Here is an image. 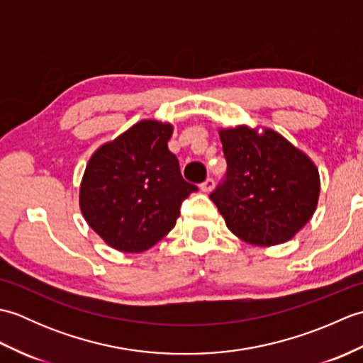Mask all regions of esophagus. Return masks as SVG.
Wrapping results in <instances>:
<instances>
[{
  "label": "esophagus",
  "mask_w": 363,
  "mask_h": 363,
  "mask_svg": "<svg viewBox=\"0 0 363 363\" xmlns=\"http://www.w3.org/2000/svg\"><path fill=\"white\" fill-rule=\"evenodd\" d=\"M213 187H215V182H213L212 177H207V179L201 184V190L204 191V194H211Z\"/></svg>",
  "instance_id": "34e87169"
}]
</instances>
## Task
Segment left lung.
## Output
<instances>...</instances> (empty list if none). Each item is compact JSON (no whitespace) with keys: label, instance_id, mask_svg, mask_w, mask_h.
Masks as SVG:
<instances>
[{"label":"left lung","instance_id":"obj_1","mask_svg":"<svg viewBox=\"0 0 363 363\" xmlns=\"http://www.w3.org/2000/svg\"><path fill=\"white\" fill-rule=\"evenodd\" d=\"M226 181L212 191L228 229L256 246L291 240L317 209L320 174L312 159L276 130L220 129Z\"/></svg>","mask_w":363,"mask_h":363}]
</instances>
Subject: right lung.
Wrapping results in <instances>:
<instances>
[{
  "label": "right lung",
  "instance_id": "add662e5",
  "mask_svg": "<svg viewBox=\"0 0 363 363\" xmlns=\"http://www.w3.org/2000/svg\"><path fill=\"white\" fill-rule=\"evenodd\" d=\"M172 123L142 120L91 154L79 187L87 225L121 252H143L176 225L198 187L182 179L168 150Z\"/></svg>",
  "mask_w": 363,
  "mask_h": 363
}]
</instances>
